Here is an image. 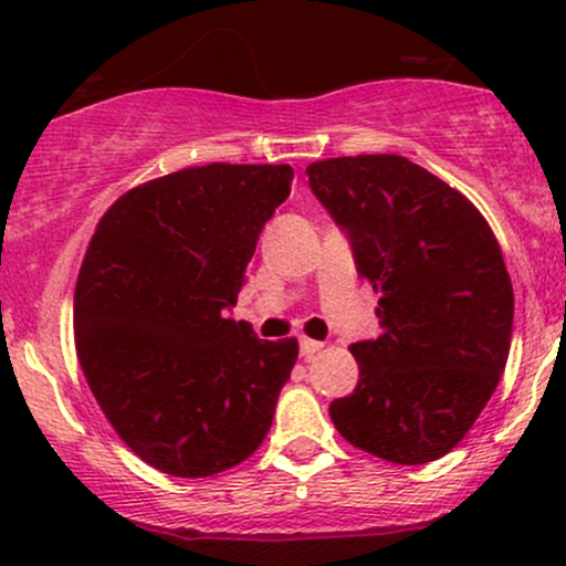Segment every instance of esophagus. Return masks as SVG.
I'll return each instance as SVG.
<instances>
[{"mask_svg":"<svg viewBox=\"0 0 566 566\" xmlns=\"http://www.w3.org/2000/svg\"><path fill=\"white\" fill-rule=\"evenodd\" d=\"M322 348H324V343L311 340V337H301V356H303V359H311V356L319 354Z\"/></svg>","mask_w":566,"mask_h":566,"instance_id":"1","label":"esophagus"}]
</instances>
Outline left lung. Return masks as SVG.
Listing matches in <instances>:
<instances>
[{
    "label": "left lung",
    "mask_w": 566,
    "mask_h": 566,
    "mask_svg": "<svg viewBox=\"0 0 566 566\" xmlns=\"http://www.w3.org/2000/svg\"><path fill=\"white\" fill-rule=\"evenodd\" d=\"M305 175L380 292L382 333L350 346L359 382L329 418L388 463H431L471 431L509 359L513 287L495 233L463 193L396 154L314 161Z\"/></svg>",
    "instance_id": "8db88e82"
}]
</instances>
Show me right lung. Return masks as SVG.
<instances>
[{
    "label": "right lung",
    "instance_id": "add662e5",
    "mask_svg": "<svg viewBox=\"0 0 566 566\" xmlns=\"http://www.w3.org/2000/svg\"><path fill=\"white\" fill-rule=\"evenodd\" d=\"M290 165L186 167L119 197L74 292L76 356L119 439L161 473L205 479L269 433L297 340L226 319Z\"/></svg>",
    "mask_w": 566,
    "mask_h": 566
}]
</instances>
